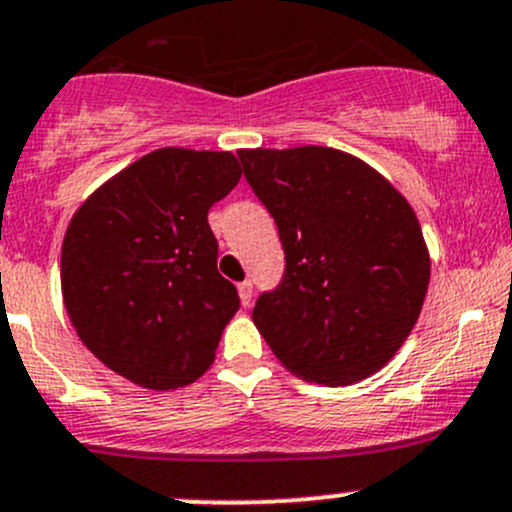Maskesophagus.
<instances>
[{"label":"esophagus","instance_id":"1","mask_svg":"<svg viewBox=\"0 0 512 512\" xmlns=\"http://www.w3.org/2000/svg\"><path fill=\"white\" fill-rule=\"evenodd\" d=\"M238 294H240L242 306H250V301H252V282H240L238 284Z\"/></svg>","mask_w":512,"mask_h":512}]
</instances>
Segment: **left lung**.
I'll use <instances>...</instances> for the list:
<instances>
[{
    "instance_id": "obj_1",
    "label": "left lung",
    "mask_w": 512,
    "mask_h": 512,
    "mask_svg": "<svg viewBox=\"0 0 512 512\" xmlns=\"http://www.w3.org/2000/svg\"><path fill=\"white\" fill-rule=\"evenodd\" d=\"M247 184L277 223L284 279L252 321L306 383L353 385L402 348L427 297L432 260L407 198L331 147L240 149Z\"/></svg>"
}]
</instances>
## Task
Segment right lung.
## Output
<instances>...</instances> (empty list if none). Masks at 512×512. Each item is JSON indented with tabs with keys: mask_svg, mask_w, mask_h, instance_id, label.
<instances>
[{
	"mask_svg": "<svg viewBox=\"0 0 512 512\" xmlns=\"http://www.w3.org/2000/svg\"><path fill=\"white\" fill-rule=\"evenodd\" d=\"M233 152L164 147L95 188L68 223L61 292L100 363L147 390H176L213 365L240 309L208 225L238 186Z\"/></svg>",
	"mask_w": 512,
	"mask_h": 512,
	"instance_id": "add662e5",
	"label": "right lung"
}]
</instances>
